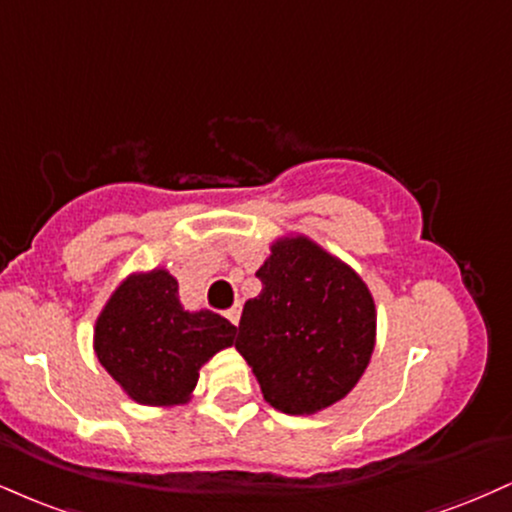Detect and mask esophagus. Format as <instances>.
I'll return each instance as SVG.
<instances>
[{
    "instance_id": "1",
    "label": "esophagus",
    "mask_w": 512,
    "mask_h": 512,
    "mask_svg": "<svg viewBox=\"0 0 512 512\" xmlns=\"http://www.w3.org/2000/svg\"><path fill=\"white\" fill-rule=\"evenodd\" d=\"M240 307H243V305L236 303V305L231 307V310H226V319H229V322L236 324V326H238V322H240Z\"/></svg>"
}]
</instances>
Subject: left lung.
<instances>
[{"label":"left lung","mask_w":512,"mask_h":512,"mask_svg":"<svg viewBox=\"0 0 512 512\" xmlns=\"http://www.w3.org/2000/svg\"><path fill=\"white\" fill-rule=\"evenodd\" d=\"M257 279L262 291L243 307L236 350L264 400L286 415H315L346 398L377 341L367 283L307 236L276 238Z\"/></svg>","instance_id":"left-lung-1"}]
</instances>
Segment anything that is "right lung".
Wrapping results in <instances>:
<instances>
[{"label": "right lung", "instance_id": "1", "mask_svg": "<svg viewBox=\"0 0 512 512\" xmlns=\"http://www.w3.org/2000/svg\"><path fill=\"white\" fill-rule=\"evenodd\" d=\"M236 341V326L212 310H183L166 269L126 276L95 322V355L140 405L171 408L193 396L200 367Z\"/></svg>", "mask_w": 512, "mask_h": 512}]
</instances>
